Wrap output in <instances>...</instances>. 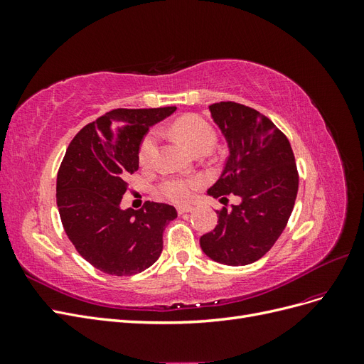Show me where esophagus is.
Masks as SVG:
<instances>
[{"label":"esophagus","instance_id":"esophagus-1","mask_svg":"<svg viewBox=\"0 0 364 364\" xmlns=\"http://www.w3.org/2000/svg\"><path fill=\"white\" fill-rule=\"evenodd\" d=\"M191 211H193V208H190V206H179V208H178V214H179V215L186 214V213H191Z\"/></svg>","mask_w":364,"mask_h":364}]
</instances>
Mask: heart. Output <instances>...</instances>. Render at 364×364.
<instances>
[{"mask_svg": "<svg viewBox=\"0 0 364 364\" xmlns=\"http://www.w3.org/2000/svg\"><path fill=\"white\" fill-rule=\"evenodd\" d=\"M171 135L179 139L182 144L194 155L209 153L217 142L215 129L200 115H185L176 119L170 127ZM158 153V134L149 132L139 144L138 158L142 165H150ZM200 185L197 179L168 178L161 183V191L167 199L176 203H186L191 200L193 191Z\"/></svg>", "mask_w": 364, "mask_h": 364, "instance_id": "heart-1", "label": "heart"}]
</instances>
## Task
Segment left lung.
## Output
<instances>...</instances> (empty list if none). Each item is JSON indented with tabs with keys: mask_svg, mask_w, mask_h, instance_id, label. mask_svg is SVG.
I'll return each mask as SVG.
<instances>
[{
	"mask_svg": "<svg viewBox=\"0 0 364 364\" xmlns=\"http://www.w3.org/2000/svg\"><path fill=\"white\" fill-rule=\"evenodd\" d=\"M209 111L229 156L208 194L241 202L217 211L218 225L200 237V247L220 264L247 266L266 255L289 222L299 188L296 161L287 136L255 109L220 102Z\"/></svg>",
	"mask_w": 364,
	"mask_h": 364,
	"instance_id": "obj_1",
	"label": "left lung"
}]
</instances>
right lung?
Instances as JSON below:
<instances>
[{
	"label": "right lung",
	"instance_id": "1",
	"mask_svg": "<svg viewBox=\"0 0 364 364\" xmlns=\"http://www.w3.org/2000/svg\"><path fill=\"white\" fill-rule=\"evenodd\" d=\"M174 111L114 109L85 126L65 153L56 183L63 229L77 252L107 274L132 277L155 264L164 229L178 217L167 203L121 208L127 176L139 167L142 138Z\"/></svg>",
	"mask_w": 364,
	"mask_h": 364
}]
</instances>
